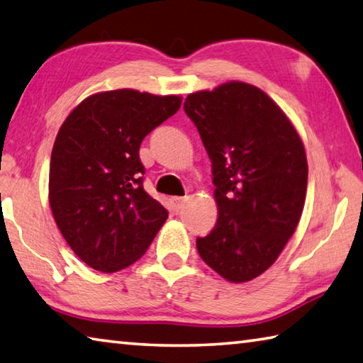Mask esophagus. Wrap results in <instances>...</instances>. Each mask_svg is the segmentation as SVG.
<instances>
[{"instance_id": "1", "label": "esophagus", "mask_w": 363, "mask_h": 363, "mask_svg": "<svg viewBox=\"0 0 363 363\" xmlns=\"http://www.w3.org/2000/svg\"><path fill=\"white\" fill-rule=\"evenodd\" d=\"M169 201L174 211H179L184 206V203H186V199H182V196H173Z\"/></svg>"}]
</instances>
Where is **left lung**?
I'll return each mask as SVG.
<instances>
[{
  "label": "left lung",
  "mask_w": 363,
  "mask_h": 363,
  "mask_svg": "<svg viewBox=\"0 0 363 363\" xmlns=\"http://www.w3.org/2000/svg\"><path fill=\"white\" fill-rule=\"evenodd\" d=\"M184 111L213 163L217 223L196 249L230 282L260 276L294 235L308 162L292 122L265 91L232 81L190 94Z\"/></svg>",
  "instance_id": "obj_1"
}]
</instances>
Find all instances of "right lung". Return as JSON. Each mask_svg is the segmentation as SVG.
Instances as JSON below:
<instances>
[{
  "instance_id": "right-lung-1",
  "label": "right lung",
  "mask_w": 363,
  "mask_h": 363,
  "mask_svg": "<svg viewBox=\"0 0 363 363\" xmlns=\"http://www.w3.org/2000/svg\"><path fill=\"white\" fill-rule=\"evenodd\" d=\"M177 95L131 89L85 98L58 130L50 155L49 203L74 254L114 273L154 241L168 211L143 187L140 146L181 108Z\"/></svg>"
}]
</instances>
